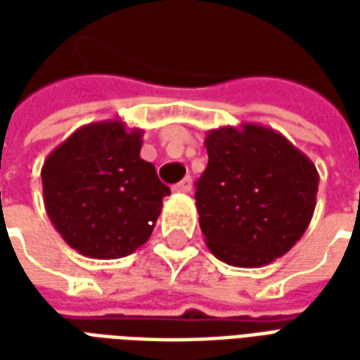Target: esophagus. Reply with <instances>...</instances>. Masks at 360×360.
<instances>
[{"label":"esophagus","instance_id":"obj_1","mask_svg":"<svg viewBox=\"0 0 360 360\" xmlns=\"http://www.w3.org/2000/svg\"><path fill=\"white\" fill-rule=\"evenodd\" d=\"M191 188H193V181H191V177H185V179L179 181V183L173 187V191H175V193H191Z\"/></svg>","mask_w":360,"mask_h":360}]
</instances>
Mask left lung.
<instances>
[{
  "label": "left lung",
  "instance_id": "1",
  "mask_svg": "<svg viewBox=\"0 0 360 360\" xmlns=\"http://www.w3.org/2000/svg\"><path fill=\"white\" fill-rule=\"evenodd\" d=\"M208 165L196 181L206 247L229 266L260 268L293 249L316 208V165L270 127L206 133Z\"/></svg>",
  "mask_w": 360,
  "mask_h": 360
}]
</instances>
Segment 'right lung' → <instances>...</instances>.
I'll use <instances>...</instances> for the list:
<instances>
[{"label": "right lung", "mask_w": 360, "mask_h": 360, "mask_svg": "<svg viewBox=\"0 0 360 360\" xmlns=\"http://www.w3.org/2000/svg\"><path fill=\"white\" fill-rule=\"evenodd\" d=\"M141 148L142 129L108 119L77 129L46 158L48 218L82 257L123 258L150 239L169 188Z\"/></svg>", "instance_id": "obj_1"}]
</instances>
